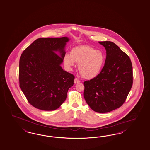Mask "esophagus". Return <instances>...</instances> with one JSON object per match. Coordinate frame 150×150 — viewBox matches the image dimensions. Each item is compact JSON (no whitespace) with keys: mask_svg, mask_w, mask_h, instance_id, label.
Masks as SVG:
<instances>
[{"mask_svg":"<svg viewBox=\"0 0 150 150\" xmlns=\"http://www.w3.org/2000/svg\"><path fill=\"white\" fill-rule=\"evenodd\" d=\"M80 83V81L78 79V78H75V80H74V83H75V84H76V83Z\"/></svg>","mask_w":150,"mask_h":150,"instance_id":"esophagus-1","label":"esophagus"}]
</instances>
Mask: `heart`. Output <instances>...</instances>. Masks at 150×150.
<instances>
[{
  "label": "heart",
  "mask_w": 150,
  "mask_h": 150,
  "mask_svg": "<svg viewBox=\"0 0 150 150\" xmlns=\"http://www.w3.org/2000/svg\"><path fill=\"white\" fill-rule=\"evenodd\" d=\"M106 57L103 52L96 50L88 45H79L73 47L70 54L64 57L66 67L71 69L75 62L79 63L78 69L81 75L86 79H92L98 76L103 68Z\"/></svg>",
  "instance_id": "obj_1"
}]
</instances>
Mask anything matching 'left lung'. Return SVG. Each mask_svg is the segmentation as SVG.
I'll return each instance as SVG.
<instances>
[{
	"label": "left lung",
	"mask_w": 150,
	"mask_h": 150,
	"mask_svg": "<svg viewBox=\"0 0 150 150\" xmlns=\"http://www.w3.org/2000/svg\"><path fill=\"white\" fill-rule=\"evenodd\" d=\"M98 43L106 50L105 65L97 77L83 83V96L94 111L107 113L125 101L132 86V66L129 57L113 42Z\"/></svg>",
	"instance_id": "8db88e82"
}]
</instances>
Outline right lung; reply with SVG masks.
Returning <instances> with one entry per match:
<instances>
[{
    "instance_id": "right-lung-1",
    "label": "right lung",
    "mask_w": 150,
    "mask_h": 150,
    "mask_svg": "<svg viewBox=\"0 0 150 150\" xmlns=\"http://www.w3.org/2000/svg\"><path fill=\"white\" fill-rule=\"evenodd\" d=\"M69 40L67 36L39 38L21 55L20 88L28 102L37 109H58L74 85V76L61 67Z\"/></svg>"
}]
</instances>
